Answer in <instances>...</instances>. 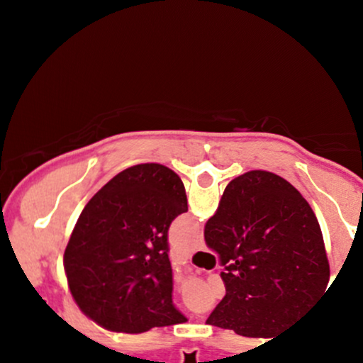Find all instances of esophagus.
Wrapping results in <instances>:
<instances>
[{"label": "esophagus", "instance_id": "1", "mask_svg": "<svg viewBox=\"0 0 363 363\" xmlns=\"http://www.w3.org/2000/svg\"><path fill=\"white\" fill-rule=\"evenodd\" d=\"M203 247H205V244H203V237L198 235V239H196L193 244V251H201Z\"/></svg>", "mask_w": 363, "mask_h": 363}]
</instances>
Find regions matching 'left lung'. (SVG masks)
I'll use <instances>...</instances> for the list:
<instances>
[{"instance_id":"obj_1","label":"left lung","mask_w":363,"mask_h":363,"mask_svg":"<svg viewBox=\"0 0 363 363\" xmlns=\"http://www.w3.org/2000/svg\"><path fill=\"white\" fill-rule=\"evenodd\" d=\"M187 211L182 181L160 164L112 177L83 208L65 251L74 302L102 328L145 333L186 323L174 306L167 232Z\"/></svg>"}]
</instances>
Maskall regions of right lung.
Returning <instances> with one entry per match:
<instances>
[{
  "instance_id": "1",
  "label": "right lung",
  "mask_w": 363,
  "mask_h": 363,
  "mask_svg": "<svg viewBox=\"0 0 363 363\" xmlns=\"http://www.w3.org/2000/svg\"><path fill=\"white\" fill-rule=\"evenodd\" d=\"M205 242L223 266L225 297L206 324L273 338L328 294L329 261L314 211L285 179L251 170L225 187Z\"/></svg>"
}]
</instances>
